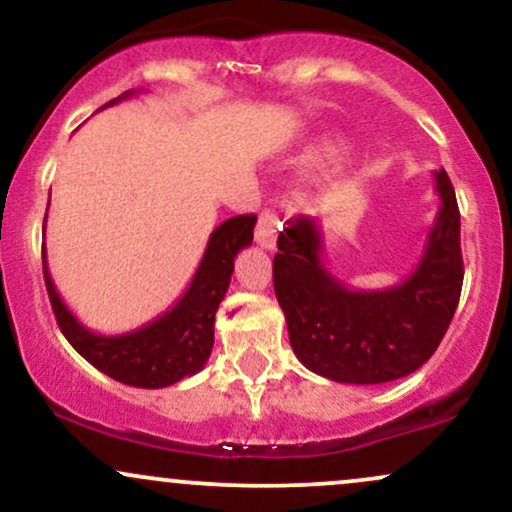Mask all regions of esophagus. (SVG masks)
<instances>
[{
    "instance_id": "1",
    "label": "esophagus",
    "mask_w": 512,
    "mask_h": 512,
    "mask_svg": "<svg viewBox=\"0 0 512 512\" xmlns=\"http://www.w3.org/2000/svg\"><path fill=\"white\" fill-rule=\"evenodd\" d=\"M276 233H279V219H276V214H272V211H262L255 231L257 243H260L262 248L272 250L276 245Z\"/></svg>"
}]
</instances>
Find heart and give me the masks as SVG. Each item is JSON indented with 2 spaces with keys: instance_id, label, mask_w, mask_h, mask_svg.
<instances>
[{
  "instance_id": "b5f03b06",
  "label": "heart",
  "mask_w": 512,
  "mask_h": 512,
  "mask_svg": "<svg viewBox=\"0 0 512 512\" xmlns=\"http://www.w3.org/2000/svg\"><path fill=\"white\" fill-rule=\"evenodd\" d=\"M339 154H342V149L334 142H327L320 146V151H317V161H334V158H339Z\"/></svg>"
}]
</instances>
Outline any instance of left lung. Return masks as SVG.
Returning a JSON list of instances; mask_svg holds the SVG:
<instances>
[{"label": "left lung", "mask_w": 512, "mask_h": 512, "mask_svg": "<svg viewBox=\"0 0 512 512\" xmlns=\"http://www.w3.org/2000/svg\"><path fill=\"white\" fill-rule=\"evenodd\" d=\"M440 207L424 255L390 289L358 291L322 262L320 223L289 221L279 233L274 291L293 354L322 378L378 385L419 370L448 332L462 291L460 209L445 170L436 173Z\"/></svg>", "instance_id": "obj_1"}]
</instances>
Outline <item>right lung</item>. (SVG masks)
<instances>
[{
  "instance_id": "1",
  "label": "right lung",
  "mask_w": 512,
  "mask_h": 512,
  "mask_svg": "<svg viewBox=\"0 0 512 512\" xmlns=\"http://www.w3.org/2000/svg\"><path fill=\"white\" fill-rule=\"evenodd\" d=\"M137 93L139 91H125L108 105L125 101ZM108 105H103V108H108ZM255 221V214L233 216V219L223 221L219 228H214L190 286L175 301L173 308H168L166 313L154 317L137 330L122 334H98L81 325L79 317L67 308V303L55 289L43 245L45 286H48L57 325H60L67 342L93 368L110 375L117 383L158 390V387H168L180 383L182 378H190L204 368L211 349H214L216 310H219V303L226 296L228 284H231L233 260L240 250L252 243Z\"/></svg>"
}]
</instances>
